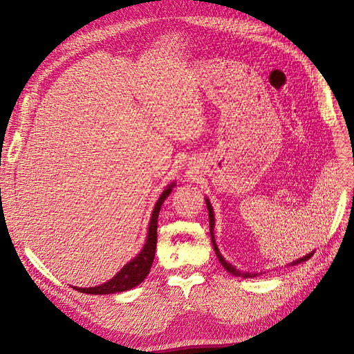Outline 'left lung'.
Segmentation results:
<instances>
[{"label":"left lung","mask_w":354,"mask_h":354,"mask_svg":"<svg viewBox=\"0 0 354 354\" xmlns=\"http://www.w3.org/2000/svg\"><path fill=\"white\" fill-rule=\"evenodd\" d=\"M205 205H207V210H209V224H210V239H212V244H214V250H215V254H216V257H218V260H220V263L223 265V268L226 269L227 272L235 275V277H244V279L257 277V275H259V272H249V271L243 272V271H240V269H236V268L232 265V263L226 261V259H224V257L221 255L220 249H218L216 243H215V235H214V229H215V215H214V207H212L209 198H205ZM313 254H314V250H313L311 254H306V255L301 257V259L295 260V261H292V263H289L288 266H294V265H299V263H301V261H306L308 259H311Z\"/></svg>","instance_id":"left-lung-1"}]
</instances>
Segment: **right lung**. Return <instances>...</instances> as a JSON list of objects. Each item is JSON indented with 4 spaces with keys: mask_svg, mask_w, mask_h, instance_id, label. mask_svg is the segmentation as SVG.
I'll list each match as a JSON object with an SVG mask.
<instances>
[{
    "mask_svg": "<svg viewBox=\"0 0 354 354\" xmlns=\"http://www.w3.org/2000/svg\"><path fill=\"white\" fill-rule=\"evenodd\" d=\"M173 187H175V183L167 185L162 194H160V196L158 198V201L155 204V209H153V212H151L149 230H147V240H145V244L142 246V249H140V252L136 257H134L133 260L128 261L127 265L122 268L113 279L105 281V283H102L99 286H93V288L73 286L75 291H80V292H85V294H95V295L115 294V292L128 291V289H131L134 286H138L139 283H142L144 279L147 277V274L150 272L153 260H155V250H156V241H158L156 230H158L159 210H160V207H162L165 198L171 194Z\"/></svg>",
    "mask_w": 354,
    "mask_h": 354,
    "instance_id": "obj_1",
    "label": "right lung"
}]
</instances>
